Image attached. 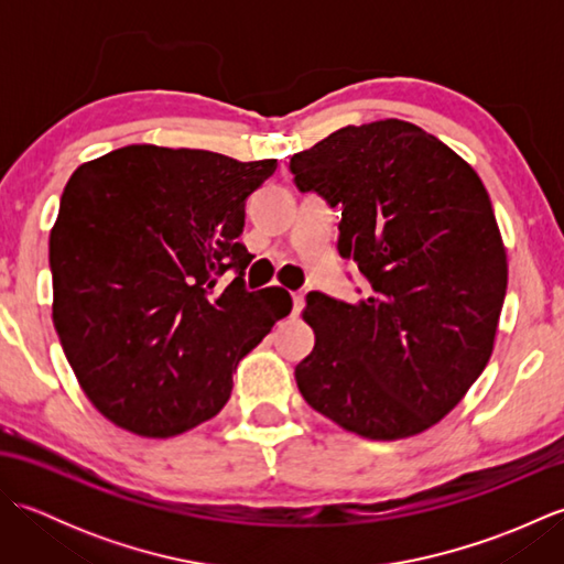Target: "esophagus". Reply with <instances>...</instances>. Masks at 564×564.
Listing matches in <instances>:
<instances>
[{"instance_id":"34e87169","label":"esophagus","mask_w":564,"mask_h":564,"mask_svg":"<svg viewBox=\"0 0 564 564\" xmlns=\"http://www.w3.org/2000/svg\"><path fill=\"white\" fill-rule=\"evenodd\" d=\"M303 297H305V295H303L301 291H295V293H293V313H295V315H301V310H303Z\"/></svg>"}]
</instances>
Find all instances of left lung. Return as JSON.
<instances>
[{"mask_svg":"<svg viewBox=\"0 0 564 564\" xmlns=\"http://www.w3.org/2000/svg\"><path fill=\"white\" fill-rule=\"evenodd\" d=\"M295 186L341 206L339 254L370 291L307 295L315 349L295 366L305 402L376 441L422 434L492 356L507 251L480 176L414 123L346 126L291 158Z\"/></svg>","mask_w":564,"mask_h":564,"instance_id":"left-lung-1","label":"left lung"}]
</instances>
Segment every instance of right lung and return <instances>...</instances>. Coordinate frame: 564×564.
Segmentation results:
<instances>
[{"instance_id": "obj_1", "label": "right lung", "mask_w": 564, "mask_h": 564, "mask_svg": "<svg viewBox=\"0 0 564 564\" xmlns=\"http://www.w3.org/2000/svg\"><path fill=\"white\" fill-rule=\"evenodd\" d=\"M273 172L275 160L128 145L69 176L51 232L53 322L116 426L166 438L215 416L242 356L291 313L289 291H247L239 242L245 203Z\"/></svg>"}]
</instances>
